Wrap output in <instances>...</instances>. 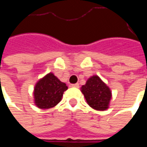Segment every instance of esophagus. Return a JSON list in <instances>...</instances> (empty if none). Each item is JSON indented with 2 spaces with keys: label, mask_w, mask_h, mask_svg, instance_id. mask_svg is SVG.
Wrapping results in <instances>:
<instances>
[{
  "label": "esophagus",
  "mask_w": 147,
  "mask_h": 147,
  "mask_svg": "<svg viewBox=\"0 0 147 147\" xmlns=\"http://www.w3.org/2000/svg\"><path fill=\"white\" fill-rule=\"evenodd\" d=\"M71 87H76V88H78V87L80 86V84H79V83H76V84H71Z\"/></svg>",
  "instance_id": "34e87169"
}]
</instances>
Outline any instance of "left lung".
I'll return each instance as SVG.
<instances>
[{"instance_id": "8db88e82", "label": "left lung", "mask_w": 147, "mask_h": 147, "mask_svg": "<svg viewBox=\"0 0 147 147\" xmlns=\"http://www.w3.org/2000/svg\"><path fill=\"white\" fill-rule=\"evenodd\" d=\"M81 92L87 104L95 110L108 109L112 98V91L98 76H90L86 84L81 86Z\"/></svg>"}]
</instances>
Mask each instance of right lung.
Wrapping results in <instances>:
<instances>
[{"instance_id": "right-lung-1", "label": "right lung", "mask_w": 147, "mask_h": 147, "mask_svg": "<svg viewBox=\"0 0 147 147\" xmlns=\"http://www.w3.org/2000/svg\"><path fill=\"white\" fill-rule=\"evenodd\" d=\"M67 90L66 84L49 72L37 82L34 88V104L42 109L54 107L61 102L63 94Z\"/></svg>"}]
</instances>
